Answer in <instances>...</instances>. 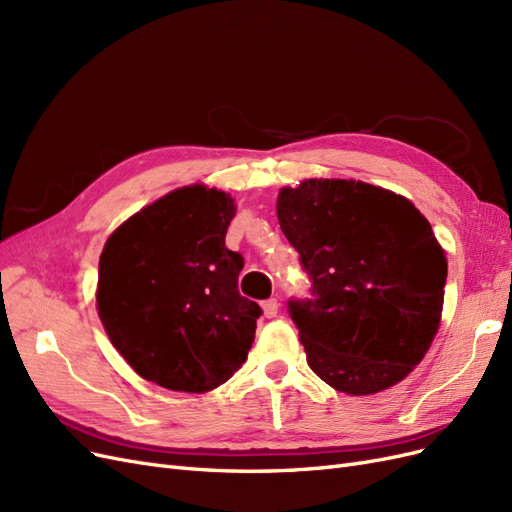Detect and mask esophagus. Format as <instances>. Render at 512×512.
I'll return each mask as SVG.
<instances>
[{
	"label": "esophagus",
	"instance_id": "1",
	"mask_svg": "<svg viewBox=\"0 0 512 512\" xmlns=\"http://www.w3.org/2000/svg\"><path fill=\"white\" fill-rule=\"evenodd\" d=\"M277 309H280V301H277V299L262 301V312H265L267 318H275L277 316Z\"/></svg>",
	"mask_w": 512,
	"mask_h": 512
}]
</instances>
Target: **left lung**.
I'll list each match as a JSON object with an SVG mask.
<instances>
[{
    "instance_id": "1",
    "label": "left lung",
    "mask_w": 512,
    "mask_h": 512,
    "mask_svg": "<svg viewBox=\"0 0 512 512\" xmlns=\"http://www.w3.org/2000/svg\"><path fill=\"white\" fill-rule=\"evenodd\" d=\"M277 220L309 297L288 314L314 374L348 395L404 380L440 327L446 256L408 198L352 179H309L284 188Z\"/></svg>"
}]
</instances>
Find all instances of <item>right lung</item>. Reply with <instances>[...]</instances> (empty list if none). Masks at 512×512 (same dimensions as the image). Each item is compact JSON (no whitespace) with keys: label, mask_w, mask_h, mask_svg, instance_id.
I'll return each mask as SVG.
<instances>
[{"label":"right lung","mask_w":512,"mask_h":512,"mask_svg":"<svg viewBox=\"0 0 512 512\" xmlns=\"http://www.w3.org/2000/svg\"><path fill=\"white\" fill-rule=\"evenodd\" d=\"M232 218L228 194L190 185L108 237L98 314L141 378L170 391L207 393L247 359L262 309L239 294L243 256L224 243Z\"/></svg>","instance_id":"1"}]
</instances>
